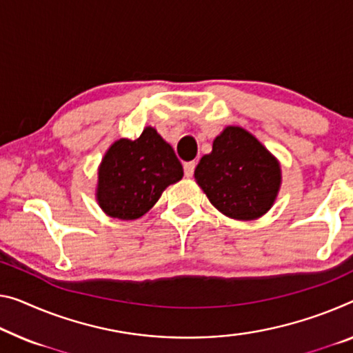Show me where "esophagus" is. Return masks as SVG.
Instances as JSON below:
<instances>
[{"label":"esophagus","instance_id":"34e87169","mask_svg":"<svg viewBox=\"0 0 353 353\" xmlns=\"http://www.w3.org/2000/svg\"><path fill=\"white\" fill-rule=\"evenodd\" d=\"M183 169H184V175H186V176H192V175H194V169H195V162H194V161L184 162Z\"/></svg>","mask_w":353,"mask_h":353}]
</instances>
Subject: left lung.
Here are the masks:
<instances>
[{
    "mask_svg": "<svg viewBox=\"0 0 353 353\" xmlns=\"http://www.w3.org/2000/svg\"><path fill=\"white\" fill-rule=\"evenodd\" d=\"M195 181L216 210L232 219L251 221L273 207L281 186V165L243 128L229 126L195 167Z\"/></svg>",
    "mask_w": 353,
    "mask_h": 353,
    "instance_id": "obj_1",
    "label": "left lung"
}]
</instances>
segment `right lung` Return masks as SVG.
<instances>
[{"label":"right lung","mask_w":353,"mask_h":353,"mask_svg":"<svg viewBox=\"0 0 353 353\" xmlns=\"http://www.w3.org/2000/svg\"><path fill=\"white\" fill-rule=\"evenodd\" d=\"M181 178L175 151L148 126L139 139H120L107 150L97 170L96 200L112 218L137 219Z\"/></svg>","instance_id":"obj_1"}]
</instances>
